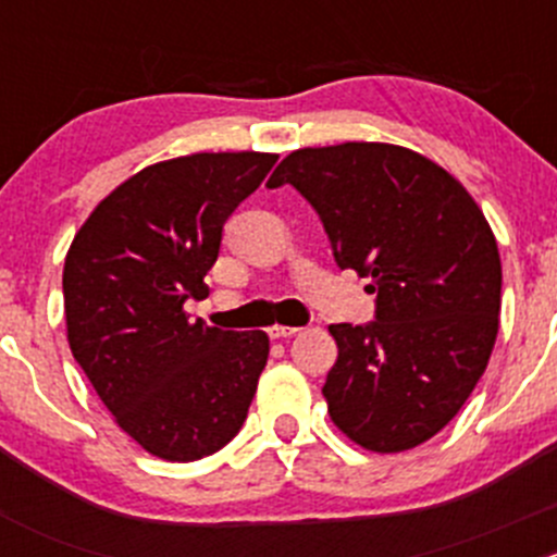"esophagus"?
I'll list each match as a JSON object with an SVG mask.
<instances>
[{
  "label": "esophagus",
  "instance_id": "34e87169",
  "mask_svg": "<svg viewBox=\"0 0 557 557\" xmlns=\"http://www.w3.org/2000/svg\"><path fill=\"white\" fill-rule=\"evenodd\" d=\"M296 334H299L296 325H272V329H269V336H272V339H290V336Z\"/></svg>",
  "mask_w": 557,
  "mask_h": 557
}]
</instances>
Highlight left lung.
Here are the masks:
<instances>
[{
	"label": "left lung",
	"instance_id": "obj_1",
	"mask_svg": "<svg viewBox=\"0 0 557 557\" xmlns=\"http://www.w3.org/2000/svg\"><path fill=\"white\" fill-rule=\"evenodd\" d=\"M318 212L339 269L369 277L374 320L334 323L323 396L342 434L401 453L440 434L480 383L498 334L502 258L463 185L414 150L345 143L294 150L269 188Z\"/></svg>",
	"mask_w": 557,
	"mask_h": 557
}]
</instances>
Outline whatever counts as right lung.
Returning a JSON list of instances; mask_svg holds the SVG:
<instances>
[{
	"label": "right lung",
	"instance_id": "right-lung-1",
	"mask_svg": "<svg viewBox=\"0 0 557 557\" xmlns=\"http://www.w3.org/2000/svg\"><path fill=\"white\" fill-rule=\"evenodd\" d=\"M274 153H194L145 166L99 201L64 261L66 336L117 425L150 455L199 460L243 429L269 358L263 331L190 320L223 226Z\"/></svg>",
	"mask_w": 557,
	"mask_h": 557
}]
</instances>
